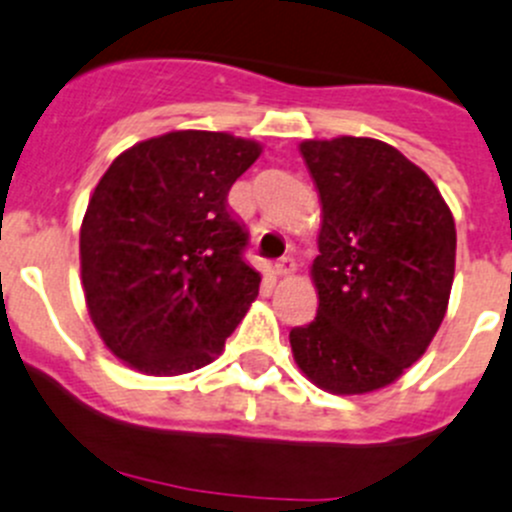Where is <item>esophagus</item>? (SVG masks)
<instances>
[{
  "label": "esophagus",
  "mask_w": 512,
  "mask_h": 512,
  "mask_svg": "<svg viewBox=\"0 0 512 512\" xmlns=\"http://www.w3.org/2000/svg\"><path fill=\"white\" fill-rule=\"evenodd\" d=\"M296 271V261L291 256H283L276 261V273L278 276H288V273Z\"/></svg>",
  "instance_id": "34e87169"
}]
</instances>
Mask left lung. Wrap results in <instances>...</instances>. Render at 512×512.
I'll use <instances>...</instances> for the list:
<instances>
[{
    "label": "left lung",
    "instance_id": "8db88e82",
    "mask_svg": "<svg viewBox=\"0 0 512 512\" xmlns=\"http://www.w3.org/2000/svg\"><path fill=\"white\" fill-rule=\"evenodd\" d=\"M321 196L311 278L318 311L293 328V361L336 396L378 391L426 353L448 308L455 221L438 186L368 136L301 141Z\"/></svg>",
    "mask_w": 512,
    "mask_h": 512
}]
</instances>
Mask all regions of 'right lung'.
<instances>
[{
  "instance_id": "obj_1",
  "label": "right lung",
  "mask_w": 512,
  "mask_h": 512,
  "mask_svg": "<svg viewBox=\"0 0 512 512\" xmlns=\"http://www.w3.org/2000/svg\"><path fill=\"white\" fill-rule=\"evenodd\" d=\"M261 149L226 131H169L126 149L99 179L79 234L82 286L121 363L181 376L224 351L261 283L226 196Z\"/></svg>"
}]
</instances>
